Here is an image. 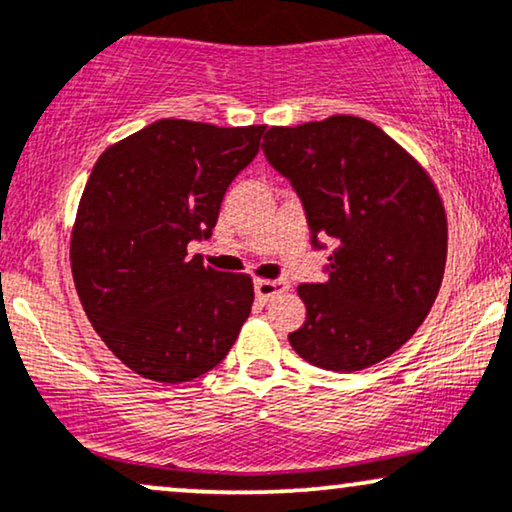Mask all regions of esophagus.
<instances>
[{
	"mask_svg": "<svg viewBox=\"0 0 512 512\" xmlns=\"http://www.w3.org/2000/svg\"><path fill=\"white\" fill-rule=\"evenodd\" d=\"M281 291H286V283L283 281H269V279H257L255 281V295L260 303H269L274 295H279Z\"/></svg>",
	"mask_w": 512,
	"mask_h": 512,
	"instance_id": "esophagus-1",
	"label": "esophagus"
}]
</instances>
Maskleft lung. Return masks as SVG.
Wrapping results in <instances>:
<instances>
[{
    "instance_id": "1",
    "label": "left lung",
    "mask_w": 512,
    "mask_h": 512,
    "mask_svg": "<svg viewBox=\"0 0 512 512\" xmlns=\"http://www.w3.org/2000/svg\"><path fill=\"white\" fill-rule=\"evenodd\" d=\"M264 157L303 202L312 245L336 250L324 283H303L295 353L329 372L389 357L432 310L446 267V212L427 171L372 121L329 116L272 126Z\"/></svg>"
}]
</instances>
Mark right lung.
<instances>
[{
	"label": "right lung",
	"instance_id": "add662e5",
	"mask_svg": "<svg viewBox=\"0 0 512 512\" xmlns=\"http://www.w3.org/2000/svg\"><path fill=\"white\" fill-rule=\"evenodd\" d=\"M264 126L162 119L102 152L80 197L71 272L85 315L140 377L181 384L217 367L250 317L252 279L205 267L231 181Z\"/></svg>",
	"mask_w": 512,
	"mask_h": 512
}]
</instances>
